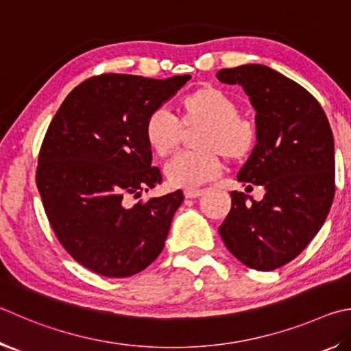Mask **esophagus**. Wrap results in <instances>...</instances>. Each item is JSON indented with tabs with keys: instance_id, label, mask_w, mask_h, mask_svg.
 <instances>
[{
	"instance_id": "obj_1",
	"label": "esophagus",
	"mask_w": 351,
	"mask_h": 351,
	"mask_svg": "<svg viewBox=\"0 0 351 351\" xmlns=\"http://www.w3.org/2000/svg\"><path fill=\"white\" fill-rule=\"evenodd\" d=\"M204 193H206V189H192V190H186V192H184L186 197H199Z\"/></svg>"
}]
</instances>
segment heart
I'll return each mask as SVG.
<instances>
[{
  "mask_svg": "<svg viewBox=\"0 0 351 351\" xmlns=\"http://www.w3.org/2000/svg\"><path fill=\"white\" fill-rule=\"evenodd\" d=\"M178 121L164 110L150 113L144 123V139L149 149L165 158L178 149L182 130L202 127L196 138L199 152H184L165 164L170 186L192 190L213 181L221 173V158L244 161L258 143L252 119L239 114V106L230 95L213 86H199L184 93L176 103Z\"/></svg>",
  "mask_w": 351,
  "mask_h": 351,
  "instance_id": "obj_1",
  "label": "heart"
}]
</instances>
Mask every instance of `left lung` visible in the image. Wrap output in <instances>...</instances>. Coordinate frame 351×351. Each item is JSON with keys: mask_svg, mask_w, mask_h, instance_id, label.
I'll return each mask as SVG.
<instances>
[{"mask_svg": "<svg viewBox=\"0 0 351 351\" xmlns=\"http://www.w3.org/2000/svg\"><path fill=\"white\" fill-rule=\"evenodd\" d=\"M216 78L242 86L256 110L258 144L238 181L265 190L252 202L232 192L219 234L242 264L271 271L299 256L327 218L336 189L333 133L313 95L276 70L245 64Z\"/></svg>", "mask_w": 351, "mask_h": 351, "instance_id": "1", "label": "left lung"}]
</instances>
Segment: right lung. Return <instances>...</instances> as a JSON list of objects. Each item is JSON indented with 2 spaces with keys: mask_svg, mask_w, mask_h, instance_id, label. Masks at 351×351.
Listing matches in <instances>:
<instances>
[{
  "mask_svg": "<svg viewBox=\"0 0 351 351\" xmlns=\"http://www.w3.org/2000/svg\"><path fill=\"white\" fill-rule=\"evenodd\" d=\"M190 78L92 76L50 121L38 155V192L56 239L97 275H136L162 252L184 193L133 206L130 199L162 182L144 139L145 119Z\"/></svg>",
  "mask_w": 351,
  "mask_h": 351,
  "instance_id": "add662e5",
  "label": "right lung"
}]
</instances>
